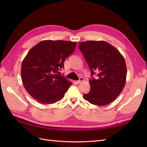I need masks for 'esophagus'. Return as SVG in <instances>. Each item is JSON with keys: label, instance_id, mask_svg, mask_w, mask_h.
I'll return each mask as SVG.
<instances>
[{"label": "esophagus", "instance_id": "1", "mask_svg": "<svg viewBox=\"0 0 147 147\" xmlns=\"http://www.w3.org/2000/svg\"><path fill=\"white\" fill-rule=\"evenodd\" d=\"M83 80H84V79H83V78H82V77H80V78H79V80L77 81L76 82H77V83L79 84V83H81L82 82H83Z\"/></svg>", "mask_w": 147, "mask_h": 147}]
</instances>
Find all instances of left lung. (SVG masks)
<instances>
[{"mask_svg":"<svg viewBox=\"0 0 147 147\" xmlns=\"http://www.w3.org/2000/svg\"><path fill=\"white\" fill-rule=\"evenodd\" d=\"M79 50L91 70V90L83 98L90 103L104 106L112 102L125 85V60L116 48L104 41L80 42ZM96 75L95 79L94 75Z\"/></svg>","mask_w":147,"mask_h":147,"instance_id":"8db88e82","label":"left lung"}]
</instances>
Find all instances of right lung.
<instances>
[{
    "label": "right lung",
    "mask_w": 147,
    "mask_h": 147,
    "mask_svg": "<svg viewBox=\"0 0 147 147\" xmlns=\"http://www.w3.org/2000/svg\"><path fill=\"white\" fill-rule=\"evenodd\" d=\"M76 45L69 41L43 40L25 57L21 65L22 82L26 90L40 103L51 104L61 100L72 84L57 74Z\"/></svg>",
    "instance_id": "1"
}]
</instances>
